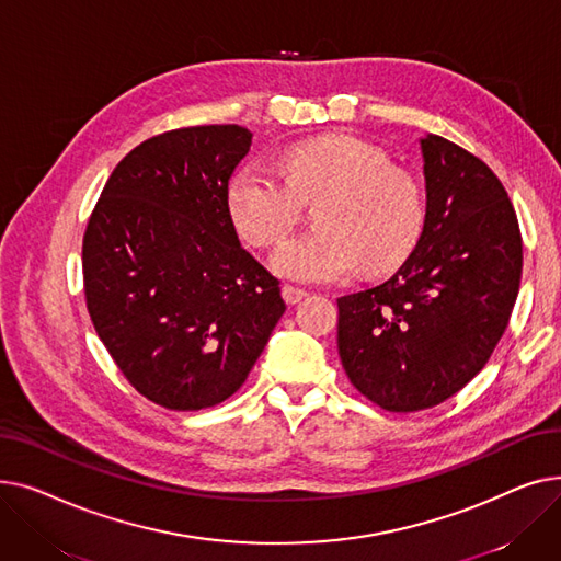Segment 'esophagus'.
<instances>
[{"label":"esophagus","instance_id":"1","mask_svg":"<svg viewBox=\"0 0 561 561\" xmlns=\"http://www.w3.org/2000/svg\"><path fill=\"white\" fill-rule=\"evenodd\" d=\"M282 296L288 305H298L302 298H307V290L300 286H293V284H284L282 286Z\"/></svg>","mask_w":561,"mask_h":561}]
</instances>
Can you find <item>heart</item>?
<instances>
[{"mask_svg": "<svg viewBox=\"0 0 561 561\" xmlns=\"http://www.w3.org/2000/svg\"><path fill=\"white\" fill-rule=\"evenodd\" d=\"M282 181L271 168L245 163L227 184L233 229L254 248L279 243L300 216V202L320 197V229L293 236L273 254L277 275L307 284L350 277L359 265L389 273L416 248L425 225V193L377 145L325 134L288 145Z\"/></svg>", "mask_w": 561, "mask_h": 561, "instance_id": "heart-1", "label": "heart"}]
</instances>
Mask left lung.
Returning <instances> with one entry per match:
<instances>
[{
  "label": "left lung",
  "instance_id": "obj_1",
  "mask_svg": "<svg viewBox=\"0 0 561 561\" xmlns=\"http://www.w3.org/2000/svg\"><path fill=\"white\" fill-rule=\"evenodd\" d=\"M427 211L416 250L375 288L339 298V355L364 398L407 414L446 402L493 355L516 305L523 239L495 172L421 140Z\"/></svg>",
  "mask_w": 561,
  "mask_h": 561
}]
</instances>
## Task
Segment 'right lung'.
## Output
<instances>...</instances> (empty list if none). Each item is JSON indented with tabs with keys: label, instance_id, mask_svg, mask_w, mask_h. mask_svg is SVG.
Here are the masks:
<instances>
[{
	"label": "right lung",
	"instance_id": "obj_1",
	"mask_svg": "<svg viewBox=\"0 0 561 561\" xmlns=\"http://www.w3.org/2000/svg\"><path fill=\"white\" fill-rule=\"evenodd\" d=\"M239 125L180 127L115 165L88 218L83 296L129 385L170 411L241 389L286 311L279 279L241 248L227 184L250 152Z\"/></svg>",
	"mask_w": 561,
	"mask_h": 561
}]
</instances>
